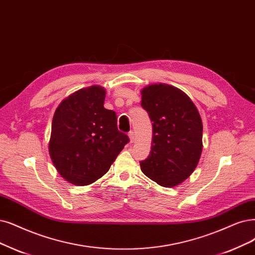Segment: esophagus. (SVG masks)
Wrapping results in <instances>:
<instances>
[{
  "mask_svg": "<svg viewBox=\"0 0 255 255\" xmlns=\"http://www.w3.org/2000/svg\"><path fill=\"white\" fill-rule=\"evenodd\" d=\"M128 136H129V139H130V143H133L134 139H135L133 131H130V132L128 133Z\"/></svg>",
  "mask_w": 255,
  "mask_h": 255,
  "instance_id": "34e87169",
  "label": "esophagus"
}]
</instances>
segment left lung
I'll return each mask as SVG.
<instances>
[{
    "label": "left lung",
    "mask_w": 255,
    "mask_h": 255,
    "mask_svg": "<svg viewBox=\"0 0 255 255\" xmlns=\"http://www.w3.org/2000/svg\"><path fill=\"white\" fill-rule=\"evenodd\" d=\"M142 107L152 122V144L140 169L164 187L183 183L194 171L203 149V123L185 92L167 84L142 90Z\"/></svg>",
    "instance_id": "1"
}]
</instances>
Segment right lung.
<instances>
[{"mask_svg":"<svg viewBox=\"0 0 255 255\" xmlns=\"http://www.w3.org/2000/svg\"><path fill=\"white\" fill-rule=\"evenodd\" d=\"M106 91L90 86L61 102L52 119L49 154L66 181L87 186L105 174L129 142L115 111L104 107Z\"/></svg>","mask_w":255,"mask_h":255,"instance_id":"1","label":"right lung"}]
</instances>
